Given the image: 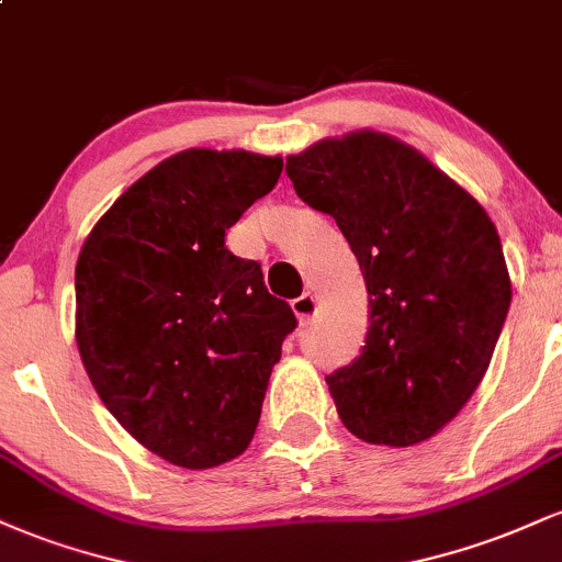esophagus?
<instances>
[{
	"label": "esophagus",
	"mask_w": 562,
	"mask_h": 562,
	"mask_svg": "<svg viewBox=\"0 0 562 562\" xmlns=\"http://www.w3.org/2000/svg\"><path fill=\"white\" fill-rule=\"evenodd\" d=\"M317 308H319V301L314 293H303L293 301V312H295V317H299L301 325H308V322L314 319V314H317Z\"/></svg>",
	"instance_id": "esophagus-1"
}]
</instances>
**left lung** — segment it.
Masks as SVG:
<instances>
[{"label": "left lung", "mask_w": 562, "mask_h": 562, "mask_svg": "<svg viewBox=\"0 0 562 562\" xmlns=\"http://www.w3.org/2000/svg\"><path fill=\"white\" fill-rule=\"evenodd\" d=\"M285 173L338 222L370 293L362 353L327 375L340 423L367 443L425 441L479 389L505 325L513 288L492 218L378 132L319 142Z\"/></svg>", "instance_id": "1"}]
</instances>
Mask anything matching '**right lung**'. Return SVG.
I'll return each instance as SVG.
<instances>
[{
  "label": "right lung",
  "mask_w": 562,
  "mask_h": 562,
  "mask_svg": "<svg viewBox=\"0 0 562 562\" xmlns=\"http://www.w3.org/2000/svg\"><path fill=\"white\" fill-rule=\"evenodd\" d=\"M282 158L184 150L94 224L76 263V344L97 396L142 447L205 470L248 449L293 308L224 245Z\"/></svg>",
  "instance_id": "1"
}]
</instances>
